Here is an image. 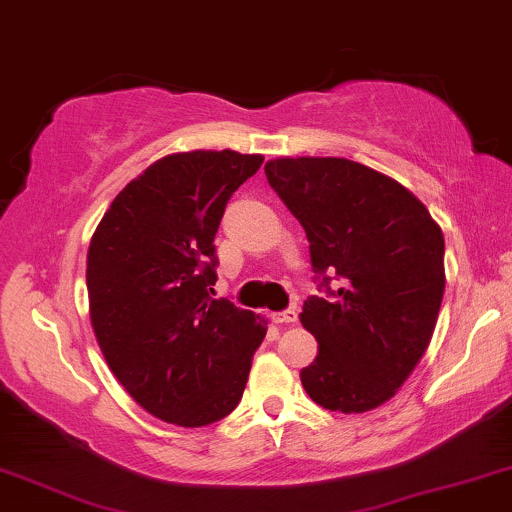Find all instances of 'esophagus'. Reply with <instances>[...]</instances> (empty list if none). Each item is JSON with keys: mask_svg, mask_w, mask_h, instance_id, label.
I'll use <instances>...</instances> for the list:
<instances>
[{"mask_svg": "<svg viewBox=\"0 0 512 512\" xmlns=\"http://www.w3.org/2000/svg\"><path fill=\"white\" fill-rule=\"evenodd\" d=\"M271 318H274V323H281V325H290V323H297V311H295V309H285V311H276V313H271Z\"/></svg>", "mask_w": 512, "mask_h": 512, "instance_id": "obj_1", "label": "esophagus"}]
</instances>
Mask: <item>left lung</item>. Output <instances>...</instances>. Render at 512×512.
<instances>
[{
	"instance_id": "8db88e82",
	"label": "left lung",
	"mask_w": 512,
	"mask_h": 512,
	"mask_svg": "<svg viewBox=\"0 0 512 512\" xmlns=\"http://www.w3.org/2000/svg\"><path fill=\"white\" fill-rule=\"evenodd\" d=\"M264 173L304 227L325 290L299 313L318 342L316 360L299 372L304 391L325 410L370 412L431 344L445 292L442 229L410 189L363 163L285 156Z\"/></svg>"
}]
</instances>
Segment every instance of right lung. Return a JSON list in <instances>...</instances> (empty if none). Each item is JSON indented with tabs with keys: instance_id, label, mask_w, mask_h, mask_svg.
I'll return each instance as SVG.
<instances>
[{
	"instance_id": "add662e5",
	"label": "right lung",
	"mask_w": 512,
	"mask_h": 512,
	"mask_svg": "<svg viewBox=\"0 0 512 512\" xmlns=\"http://www.w3.org/2000/svg\"><path fill=\"white\" fill-rule=\"evenodd\" d=\"M264 156H163L121 189L88 245L91 325L109 370L142 410L199 428L234 412L267 320L213 299L215 234Z\"/></svg>"
}]
</instances>
